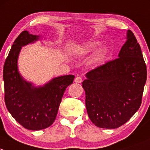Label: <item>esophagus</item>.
<instances>
[{
  "label": "esophagus",
  "mask_w": 150,
  "mask_h": 150,
  "mask_svg": "<svg viewBox=\"0 0 150 150\" xmlns=\"http://www.w3.org/2000/svg\"><path fill=\"white\" fill-rule=\"evenodd\" d=\"M74 81L76 83H81L82 82V79H81L80 76H77L76 78L75 79Z\"/></svg>",
  "instance_id": "obj_1"
}]
</instances>
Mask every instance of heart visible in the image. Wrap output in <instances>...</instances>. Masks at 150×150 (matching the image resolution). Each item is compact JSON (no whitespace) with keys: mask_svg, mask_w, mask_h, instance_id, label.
I'll use <instances>...</instances> for the list:
<instances>
[{"mask_svg":"<svg viewBox=\"0 0 150 150\" xmlns=\"http://www.w3.org/2000/svg\"><path fill=\"white\" fill-rule=\"evenodd\" d=\"M100 45L99 42H91L89 43V44H86L85 45H84L83 47V50H84V52H92L95 50V48H97V47ZM106 55V50L105 49H100L99 50L98 54H97L96 58L97 60L98 61H101V60L104 59Z\"/></svg>","mask_w":150,"mask_h":150,"instance_id":"b5f03b06","label":"heart"}]
</instances>
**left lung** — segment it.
Listing matches in <instances>:
<instances>
[{
	"label": "left lung",
	"mask_w": 150,
	"mask_h": 150,
	"mask_svg": "<svg viewBox=\"0 0 150 150\" xmlns=\"http://www.w3.org/2000/svg\"><path fill=\"white\" fill-rule=\"evenodd\" d=\"M126 39L118 58L89 71L82 82L88 115L98 127H120L141 105L146 66L131 30Z\"/></svg>",
	"instance_id": "left-lung-1"
}]
</instances>
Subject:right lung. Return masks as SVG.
Listing matches in <instances>:
<instances>
[{
    "instance_id": "obj_1",
    "label": "right lung",
    "mask_w": 150,
    "mask_h": 150,
    "mask_svg": "<svg viewBox=\"0 0 150 150\" xmlns=\"http://www.w3.org/2000/svg\"><path fill=\"white\" fill-rule=\"evenodd\" d=\"M38 40L39 36L27 31L21 32L12 45L3 71L6 108L19 124L32 131L46 129L53 123L65 90L75 77L58 76L39 87L25 81L18 71V54L21 47Z\"/></svg>"
}]
</instances>
